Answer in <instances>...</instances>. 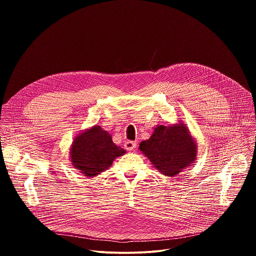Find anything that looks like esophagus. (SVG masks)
<instances>
[{"mask_svg":"<svg viewBox=\"0 0 256 256\" xmlns=\"http://www.w3.org/2000/svg\"><path fill=\"white\" fill-rule=\"evenodd\" d=\"M136 147V142H134V140H126V142H124V148H126L128 151H132V150H134Z\"/></svg>","mask_w":256,"mask_h":256,"instance_id":"esophagus-1","label":"esophagus"}]
</instances>
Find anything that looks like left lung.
Here are the masks:
<instances>
[{
    "mask_svg": "<svg viewBox=\"0 0 256 256\" xmlns=\"http://www.w3.org/2000/svg\"><path fill=\"white\" fill-rule=\"evenodd\" d=\"M196 142L182 122L169 126L157 124L150 138L140 142L138 150L161 174L174 177L194 165Z\"/></svg>",
    "mask_w": 256,
    "mask_h": 256,
    "instance_id": "8db88e82",
    "label": "left lung"
}]
</instances>
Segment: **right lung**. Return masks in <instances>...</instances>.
Instances as JSON below:
<instances>
[{
    "mask_svg": "<svg viewBox=\"0 0 256 256\" xmlns=\"http://www.w3.org/2000/svg\"><path fill=\"white\" fill-rule=\"evenodd\" d=\"M126 152L114 142L112 134L95 124L79 132L72 142V166L87 177H95L110 167L114 161Z\"/></svg>",
    "mask_w": 256,
    "mask_h": 256,
    "instance_id": "obj_1",
    "label": "right lung"
}]
</instances>
